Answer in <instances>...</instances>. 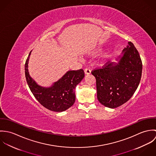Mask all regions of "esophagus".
Returning a JSON list of instances; mask_svg holds the SVG:
<instances>
[{
	"mask_svg": "<svg viewBox=\"0 0 156 156\" xmlns=\"http://www.w3.org/2000/svg\"><path fill=\"white\" fill-rule=\"evenodd\" d=\"M84 72H85V74L86 75H88V74H90L91 73V71H90V69H89V68H86V69H85Z\"/></svg>",
	"mask_w": 156,
	"mask_h": 156,
	"instance_id": "esophagus-1",
	"label": "esophagus"
}]
</instances>
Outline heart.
<instances>
[{
  "label": "heart",
  "mask_w": 156,
  "mask_h": 156,
  "mask_svg": "<svg viewBox=\"0 0 156 156\" xmlns=\"http://www.w3.org/2000/svg\"><path fill=\"white\" fill-rule=\"evenodd\" d=\"M111 56V53L110 51H107V52H105L103 54V55L101 56V58H102V59L105 60V59L109 58Z\"/></svg>",
  "instance_id": "heart-1"
}]
</instances>
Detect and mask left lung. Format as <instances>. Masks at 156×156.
Masks as SVG:
<instances>
[{
  "instance_id": "8db88e82",
  "label": "left lung",
  "mask_w": 156,
  "mask_h": 156,
  "mask_svg": "<svg viewBox=\"0 0 156 156\" xmlns=\"http://www.w3.org/2000/svg\"><path fill=\"white\" fill-rule=\"evenodd\" d=\"M116 61L92 71L96 79L99 102L112 109L121 106L133 96L142 70L140 55L132 42L128 43Z\"/></svg>"
}]
</instances>
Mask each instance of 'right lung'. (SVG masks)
Masks as SVG:
<instances>
[{
	"label": "right lung",
	"instance_id": "obj_1",
	"mask_svg": "<svg viewBox=\"0 0 156 156\" xmlns=\"http://www.w3.org/2000/svg\"><path fill=\"white\" fill-rule=\"evenodd\" d=\"M31 51L26 59L24 68L26 81L31 92L40 103L47 109L58 112L66 111L75 102V89L85 77L83 70L68 71L51 86L42 87L37 83L29 73L28 64Z\"/></svg>",
	"mask_w": 156,
	"mask_h": 156
}]
</instances>
